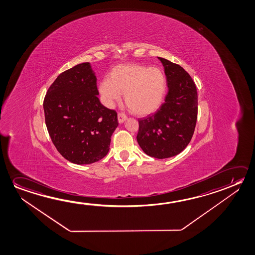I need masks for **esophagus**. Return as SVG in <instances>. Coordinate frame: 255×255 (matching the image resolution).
I'll return each instance as SVG.
<instances>
[{"label": "esophagus", "instance_id": "34e87169", "mask_svg": "<svg viewBox=\"0 0 255 255\" xmlns=\"http://www.w3.org/2000/svg\"><path fill=\"white\" fill-rule=\"evenodd\" d=\"M127 120V115L124 113H119L118 114V122L119 123H122Z\"/></svg>", "mask_w": 255, "mask_h": 255}]
</instances>
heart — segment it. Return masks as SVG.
<instances>
[{"instance_id":"heart-1","label":"heart","mask_w":255,"mask_h":255,"mask_svg":"<svg viewBox=\"0 0 255 255\" xmlns=\"http://www.w3.org/2000/svg\"><path fill=\"white\" fill-rule=\"evenodd\" d=\"M166 89L167 80L161 69L138 64L119 65L99 85L102 101L106 106L113 107L125 93L126 105L139 116L156 112L165 99Z\"/></svg>"}]
</instances>
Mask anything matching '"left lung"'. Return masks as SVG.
Segmentation results:
<instances>
[{"instance_id": "1", "label": "left lung", "mask_w": 255, "mask_h": 255, "mask_svg": "<svg viewBox=\"0 0 255 255\" xmlns=\"http://www.w3.org/2000/svg\"><path fill=\"white\" fill-rule=\"evenodd\" d=\"M165 68L168 92L159 109L138 120V143L147 155L166 158L182 152L194 133L198 118L195 82L181 65L158 57Z\"/></svg>"}]
</instances>
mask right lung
Segmentation results:
<instances>
[{
  "instance_id": "1",
  "label": "right lung",
  "mask_w": 255,
  "mask_h": 255,
  "mask_svg": "<svg viewBox=\"0 0 255 255\" xmlns=\"http://www.w3.org/2000/svg\"><path fill=\"white\" fill-rule=\"evenodd\" d=\"M97 77L89 63L60 73L43 101L45 122L58 152L70 162L91 164L108 153L119 122L116 111L97 97Z\"/></svg>"
}]
</instances>
